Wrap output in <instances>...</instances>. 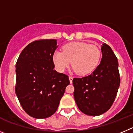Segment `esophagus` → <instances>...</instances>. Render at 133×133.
I'll use <instances>...</instances> for the list:
<instances>
[{
	"mask_svg": "<svg viewBox=\"0 0 133 133\" xmlns=\"http://www.w3.org/2000/svg\"><path fill=\"white\" fill-rule=\"evenodd\" d=\"M69 81H70V83H72V79H73V77H71V76H69Z\"/></svg>",
	"mask_w": 133,
	"mask_h": 133,
	"instance_id": "34e87169",
	"label": "esophagus"
}]
</instances>
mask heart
<instances>
[{
	"label": "heart",
	"instance_id": "obj_1",
	"mask_svg": "<svg viewBox=\"0 0 133 133\" xmlns=\"http://www.w3.org/2000/svg\"><path fill=\"white\" fill-rule=\"evenodd\" d=\"M101 57V50L98 46L86 42H75L63 46V52L55 51L52 60L60 72H63L71 64L78 75H86L93 71Z\"/></svg>",
	"mask_w": 133,
	"mask_h": 133
}]
</instances>
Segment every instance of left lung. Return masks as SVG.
Listing matches in <instances>:
<instances>
[{
	"label": "left lung",
	"mask_w": 133,
	"mask_h": 133,
	"mask_svg": "<svg viewBox=\"0 0 133 133\" xmlns=\"http://www.w3.org/2000/svg\"><path fill=\"white\" fill-rule=\"evenodd\" d=\"M101 51V62L92 74L72 80L77 107L89 116L101 115L111 107L121 83L117 56L105 43Z\"/></svg>",
	"instance_id": "1"
}]
</instances>
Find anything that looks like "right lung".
Wrapping results in <instances>:
<instances>
[{
	"label": "right lung",
	"mask_w": 133,
	"mask_h": 133,
	"mask_svg": "<svg viewBox=\"0 0 133 133\" xmlns=\"http://www.w3.org/2000/svg\"><path fill=\"white\" fill-rule=\"evenodd\" d=\"M56 41H35L26 46L16 64L15 92L21 106L29 116L45 118L58 109L69 77L54 70L52 56Z\"/></svg>",
	"instance_id": "1"
}]
</instances>
